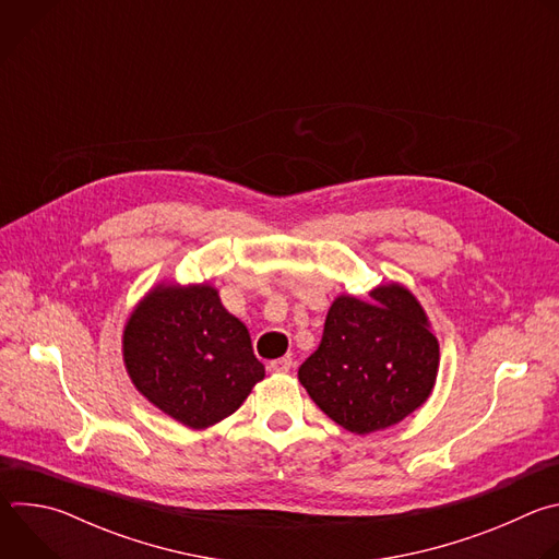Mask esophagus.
Here are the masks:
<instances>
[{
    "label": "esophagus",
    "mask_w": 559,
    "mask_h": 559,
    "mask_svg": "<svg viewBox=\"0 0 559 559\" xmlns=\"http://www.w3.org/2000/svg\"><path fill=\"white\" fill-rule=\"evenodd\" d=\"M292 367H294V360H292L289 356L276 358V360H272V362L267 365V369H270V371H274V373H287Z\"/></svg>",
    "instance_id": "1"
}]
</instances>
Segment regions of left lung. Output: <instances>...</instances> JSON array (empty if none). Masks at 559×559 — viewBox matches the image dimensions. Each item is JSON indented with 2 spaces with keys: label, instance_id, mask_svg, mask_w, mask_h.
<instances>
[{
  "label": "left lung",
  "instance_id": "left-lung-1",
  "mask_svg": "<svg viewBox=\"0 0 559 559\" xmlns=\"http://www.w3.org/2000/svg\"><path fill=\"white\" fill-rule=\"evenodd\" d=\"M438 341L409 289L382 285L371 302L338 296L298 380L334 423L365 436L418 409L438 373Z\"/></svg>",
  "mask_w": 559,
  "mask_h": 559
}]
</instances>
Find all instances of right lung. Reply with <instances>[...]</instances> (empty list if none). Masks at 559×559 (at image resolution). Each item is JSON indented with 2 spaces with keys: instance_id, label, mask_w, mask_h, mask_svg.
<instances>
[{
  "instance_id": "add662e5",
  "label": "right lung",
  "mask_w": 559,
  "mask_h": 559,
  "mask_svg": "<svg viewBox=\"0 0 559 559\" xmlns=\"http://www.w3.org/2000/svg\"><path fill=\"white\" fill-rule=\"evenodd\" d=\"M123 358L147 401L192 429L234 414L265 376L246 325L210 285L150 292L128 321Z\"/></svg>"
}]
</instances>
